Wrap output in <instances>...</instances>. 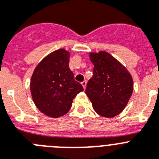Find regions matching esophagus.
<instances>
[{
  "label": "esophagus",
  "mask_w": 159,
  "mask_h": 159,
  "mask_svg": "<svg viewBox=\"0 0 159 159\" xmlns=\"http://www.w3.org/2000/svg\"><path fill=\"white\" fill-rule=\"evenodd\" d=\"M82 86H83L84 89H86V81H83V82H82Z\"/></svg>",
  "instance_id": "34e87169"
}]
</instances>
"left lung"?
<instances>
[{
  "mask_svg": "<svg viewBox=\"0 0 159 159\" xmlns=\"http://www.w3.org/2000/svg\"><path fill=\"white\" fill-rule=\"evenodd\" d=\"M90 58L94 67L86 94L98 115L107 118L116 116L124 110L133 93L131 74L106 52H91Z\"/></svg>",
  "mask_w": 159,
  "mask_h": 159,
  "instance_id": "8db88e82",
  "label": "left lung"
}]
</instances>
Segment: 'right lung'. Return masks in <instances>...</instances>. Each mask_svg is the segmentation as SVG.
<instances>
[{"label":"right lung","instance_id":"1","mask_svg":"<svg viewBox=\"0 0 159 159\" xmlns=\"http://www.w3.org/2000/svg\"><path fill=\"white\" fill-rule=\"evenodd\" d=\"M69 61V52L59 49L47 56L32 74V98L39 110L48 116L57 118L66 114L73 98L83 90L74 80Z\"/></svg>","mask_w":159,"mask_h":159}]
</instances>
